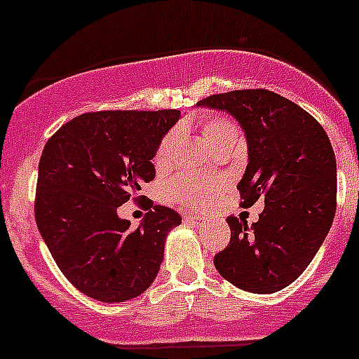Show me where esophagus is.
<instances>
[{"mask_svg": "<svg viewBox=\"0 0 359 359\" xmlns=\"http://www.w3.org/2000/svg\"><path fill=\"white\" fill-rule=\"evenodd\" d=\"M185 221H187V223H190V224H201L203 223L201 217H198V215H192V214L185 215Z\"/></svg>", "mask_w": 359, "mask_h": 359, "instance_id": "obj_1", "label": "esophagus"}]
</instances>
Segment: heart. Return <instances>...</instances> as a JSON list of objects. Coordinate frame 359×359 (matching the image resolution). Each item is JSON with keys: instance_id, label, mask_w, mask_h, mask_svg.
I'll list each match as a JSON object with an SVG mask.
<instances>
[{"instance_id": "1", "label": "heart", "mask_w": 359, "mask_h": 359, "mask_svg": "<svg viewBox=\"0 0 359 359\" xmlns=\"http://www.w3.org/2000/svg\"><path fill=\"white\" fill-rule=\"evenodd\" d=\"M201 131L214 149L241 140L239 126H237L236 120L228 118V116H208V118L201 122ZM177 138H180V131L172 129L158 144L156 154H154V167L158 170L169 169L170 165H172ZM221 190L223 189L219 185H214V183L207 182V180H203L199 176H194V174H185V176L176 177L169 185L170 198L189 208L208 207L212 201L217 199Z\"/></svg>"}]
</instances>
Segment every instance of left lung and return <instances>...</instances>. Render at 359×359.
<instances>
[{"label": "left lung", "instance_id": "obj_1", "mask_svg": "<svg viewBox=\"0 0 359 359\" xmlns=\"http://www.w3.org/2000/svg\"><path fill=\"white\" fill-rule=\"evenodd\" d=\"M199 106L228 111L248 142L239 182L243 207L264 210L248 226L230 215L231 237L214 266L233 286L275 293L297 280L327 236L336 212V158L327 133L306 109L269 90L210 95Z\"/></svg>", "mask_w": 359, "mask_h": 359}]
</instances>
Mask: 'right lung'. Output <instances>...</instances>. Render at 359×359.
<instances>
[{"instance_id":"1","label":"right lung","mask_w":359,"mask_h":359,"mask_svg":"<svg viewBox=\"0 0 359 359\" xmlns=\"http://www.w3.org/2000/svg\"><path fill=\"white\" fill-rule=\"evenodd\" d=\"M177 118L176 109L91 111L65 123L44 145L36 223L53 261L81 293L126 302L156 278L165 237L182 217L154 205L133 228L116 210L154 180L151 160Z\"/></svg>"}]
</instances>
